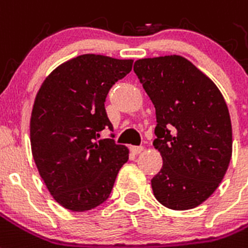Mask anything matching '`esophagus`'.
<instances>
[{"mask_svg": "<svg viewBox=\"0 0 248 248\" xmlns=\"http://www.w3.org/2000/svg\"><path fill=\"white\" fill-rule=\"evenodd\" d=\"M130 151L136 155L141 154L142 151H143V147H142V146H132V147H130Z\"/></svg>", "mask_w": 248, "mask_h": 248, "instance_id": "esophagus-1", "label": "esophagus"}]
</instances>
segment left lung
<instances>
[{"mask_svg":"<svg viewBox=\"0 0 248 248\" xmlns=\"http://www.w3.org/2000/svg\"><path fill=\"white\" fill-rule=\"evenodd\" d=\"M134 72L156 114L155 149L163 167L151 180L170 210H190L214 194L232 158V122L210 78L181 55L138 59Z\"/></svg>","mask_w":248,"mask_h":248,"instance_id":"1","label":"left lung"}]
</instances>
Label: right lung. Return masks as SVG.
<instances>
[{
  "label": "right lung",
  "instance_id": "1",
  "mask_svg": "<svg viewBox=\"0 0 248 248\" xmlns=\"http://www.w3.org/2000/svg\"><path fill=\"white\" fill-rule=\"evenodd\" d=\"M132 64V59L78 55L57 67L36 95L31 115L32 155L47 190L67 210L84 212L106 202L128 162L125 146L98 138L103 129H114L105 108L106 97Z\"/></svg>",
  "mask_w": 248,
  "mask_h": 248
}]
</instances>
